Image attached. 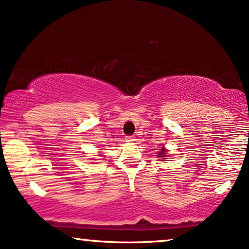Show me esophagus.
<instances>
[{"label": "esophagus", "instance_id": "obj_1", "mask_svg": "<svg viewBox=\"0 0 249 249\" xmlns=\"http://www.w3.org/2000/svg\"><path fill=\"white\" fill-rule=\"evenodd\" d=\"M135 141H136V139H135L134 136H127V137H125V142H135Z\"/></svg>", "mask_w": 249, "mask_h": 249}]
</instances>
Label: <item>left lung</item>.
<instances>
[{
    "mask_svg": "<svg viewBox=\"0 0 249 249\" xmlns=\"http://www.w3.org/2000/svg\"><path fill=\"white\" fill-rule=\"evenodd\" d=\"M166 156V149L161 147V149L158 152V158H160L161 160H163Z\"/></svg>",
    "mask_w": 249,
    "mask_h": 249,
    "instance_id": "left-lung-1",
    "label": "left lung"
}]
</instances>
